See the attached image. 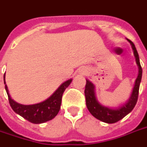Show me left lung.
Listing matches in <instances>:
<instances>
[{"mask_svg": "<svg viewBox=\"0 0 147 147\" xmlns=\"http://www.w3.org/2000/svg\"><path fill=\"white\" fill-rule=\"evenodd\" d=\"M127 40L131 45L133 51H134L136 64L139 67V74H138V77L136 78L135 86L133 87L131 94L128 100L124 104H123L118 108H109V107H106V106H104L102 104H100L96 98L94 84L91 82H90L88 80H86L85 92H84L85 97H86V107L88 109L90 113L92 114L94 117L97 118L98 120H101L102 122H105V123H113L123 119V117L132 111L134 107L136 106L138 97H139V90L141 80H142V69L140 65L139 54L136 50V46L131 40L129 39H127Z\"/></svg>", "mask_w": 147, "mask_h": 147, "instance_id": "left-lung-1", "label": "left lung"}]
</instances>
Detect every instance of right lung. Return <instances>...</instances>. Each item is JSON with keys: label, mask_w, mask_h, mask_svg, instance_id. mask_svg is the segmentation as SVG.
Returning <instances> with one entry per match:
<instances>
[{"label": "right lung", "mask_w": 147, "mask_h": 147, "mask_svg": "<svg viewBox=\"0 0 147 147\" xmlns=\"http://www.w3.org/2000/svg\"><path fill=\"white\" fill-rule=\"evenodd\" d=\"M71 79L65 81L58 87V89L49 98L42 102L34 105H22L11 99L8 92V86L5 83V73L4 75V82L5 90L8 94L9 104L16 113L24 117L30 123H42L53 119L61 109V99L63 93L71 83Z\"/></svg>", "instance_id": "obj_1"}]
</instances>
